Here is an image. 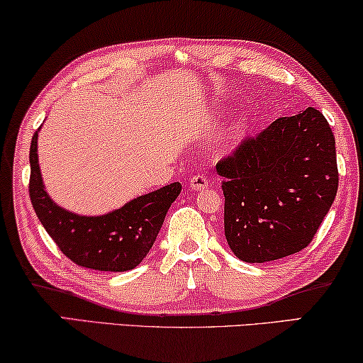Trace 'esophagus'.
Segmentation results:
<instances>
[{
  "label": "esophagus",
  "mask_w": 363,
  "mask_h": 363,
  "mask_svg": "<svg viewBox=\"0 0 363 363\" xmlns=\"http://www.w3.org/2000/svg\"><path fill=\"white\" fill-rule=\"evenodd\" d=\"M189 186H191V189H194V191H199V189L207 187L208 181L203 174H196V176L191 177V181H189Z\"/></svg>",
  "instance_id": "34e87169"
}]
</instances>
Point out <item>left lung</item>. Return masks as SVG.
Returning <instances> with one entry per match:
<instances>
[{"mask_svg": "<svg viewBox=\"0 0 363 363\" xmlns=\"http://www.w3.org/2000/svg\"><path fill=\"white\" fill-rule=\"evenodd\" d=\"M223 225L235 257L264 263L313 242L333 206L339 172L335 138L319 110L283 116L217 162Z\"/></svg>", "mask_w": 363, "mask_h": 363, "instance_id": "obj_1", "label": "left lung"}]
</instances>
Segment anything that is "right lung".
Instances as JSON below:
<instances>
[{
	"label": "right lung",
	"instance_id": "right-lung-1",
	"mask_svg": "<svg viewBox=\"0 0 363 363\" xmlns=\"http://www.w3.org/2000/svg\"><path fill=\"white\" fill-rule=\"evenodd\" d=\"M39 130L30 140L29 196L45 232L79 267L99 272L136 268L150 253L171 203L181 194V184L172 182L133 199L105 216L86 217L69 212L59 207L44 189L38 161Z\"/></svg>",
	"mask_w": 363,
	"mask_h": 363
}]
</instances>
